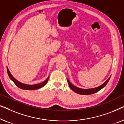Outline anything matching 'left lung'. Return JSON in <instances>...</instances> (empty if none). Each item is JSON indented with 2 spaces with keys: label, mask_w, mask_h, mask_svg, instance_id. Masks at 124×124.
<instances>
[{
  "label": "left lung",
  "mask_w": 124,
  "mask_h": 124,
  "mask_svg": "<svg viewBox=\"0 0 124 124\" xmlns=\"http://www.w3.org/2000/svg\"><path fill=\"white\" fill-rule=\"evenodd\" d=\"M110 78H111V77H109V78H108L104 83H103L101 85L98 86V87H96L95 88L89 89H80V88L76 87V86H74L72 84H71L68 79H67V81H68V84L69 85V87H70V89H72L73 91H74L75 93L81 95H90V94H94V93H97L98 91L101 90V89H103V87H105V86L107 84L108 81H109Z\"/></svg>",
  "instance_id": "1"
}]
</instances>
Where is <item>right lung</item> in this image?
<instances>
[{"mask_svg": "<svg viewBox=\"0 0 124 124\" xmlns=\"http://www.w3.org/2000/svg\"><path fill=\"white\" fill-rule=\"evenodd\" d=\"M7 70L8 74V76H9L10 79H11V80L15 83V84L16 85L17 87H18L21 89L28 90H33L40 89V88H41L43 87V86H45L48 81L49 77L47 78L46 79L45 81H43V82H41V83H40V84H35V85H29L22 84V83L20 82L19 81H18L17 79H15V78L13 77L12 75L11 74V73H10L9 69H8V68H7Z\"/></svg>", "mask_w": 124, "mask_h": 124, "instance_id": "obj_1", "label": "right lung"}]
</instances>
